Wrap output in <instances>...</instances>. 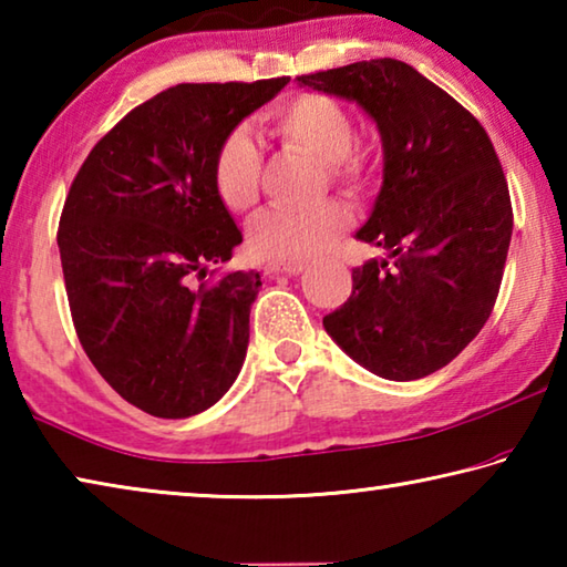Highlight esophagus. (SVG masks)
<instances>
[{"label":"esophagus","mask_w":567,"mask_h":567,"mask_svg":"<svg viewBox=\"0 0 567 567\" xmlns=\"http://www.w3.org/2000/svg\"><path fill=\"white\" fill-rule=\"evenodd\" d=\"M305 270V262H267L265 275H300Z\"/></svg>","instance_id":"34e87169"}]
</instances>
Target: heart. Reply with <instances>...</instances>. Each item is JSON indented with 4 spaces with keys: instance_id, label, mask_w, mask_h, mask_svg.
<instances>
[{
    "instance_id": "heart-1",
    "label": "heart",
    "mask_w": 567,
    "mask_h": 567,
    "mask_svg": "<svg viewBox=\"0 0 567 567\" xmlns=\"http://www.w3.org/2000/svg\"><path fill=\"white\" fill-rule=\"evenodd\" d=\"M270 130L282 145L328 165L332 185L360 195L370 182L368 155L352 145L354 124L338 100L320 92H302L272 112ZM215 189L223 205L245 215L260 203L262 155L245 132L227 134L215 155ZM352 217L340 203L322 205L312 213L272 209L249 227V249L275 262H305L338 243Z\"/></svg>"
}]
</instances>
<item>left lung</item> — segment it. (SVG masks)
Returning <instances> with one entry per match:
<instances>
[{
  "label": "left lung",
  "mask_w": 567,
  "mask_h": 567,
  "mask_svg": "<svg viewBox=\"0 0 567 567\" xmlns=\"http://www.w3.org/2000/svg\"><path fill=\"white\" fill-rule=\"evenodd\" d=\"M358 102L382 140V187L358 239L388 260L352 270V295L324 315L330 338L385 380H420L455 360L491 318L513 235L511 192L487 132L400 60L297 76Z\"/></svg>",
  "instance_id": "8db88e82"
}]
</instances>
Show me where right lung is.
<instances>
[{
  "label": "right lung",
  "mask_w": 567,
  "mask_h": 567,
  "mask_svg": "<svg viewBox=\"0 0 567 567\" xmlns=\"http://www.w3.org/2000/svg\"><path fill=\"white\" fill-rule=\"evenodd\" d=\"M287 82L155 94L92 147L64 199L56 245L76 338L112 390L150 415L213 408L243 368L260 272L192 280L243 243L215 189L217 150Z\"/></svg>",
  "instance_id": "add662e5"
}]
</instances>
